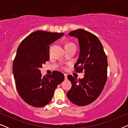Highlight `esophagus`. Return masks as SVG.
Returning a JSON list of instances; mask_svg holds the SVG:
<instances>
[{
	"instance_id": "obj_1",
	"label": "esophagus",
	"mask_w": 128,
	"mask_h": 128,
	"mask_svg": "<svg viewBox=\"0 0 128 128\" xmlns=\"http://www.w3.org/2000/svg\"><path fill=\"white\" fill-rule=\"evenodd\" d=\"M64 79H65V80H67V78H67L68 75L66 74H64Z\"/></svg>"
}]
</instances>
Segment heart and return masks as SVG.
Listing matches in <instances>:
<instances>
[{"label":"heart","mask_w":128,"mask_h":128,"mask_svg":"<svg viewBox=\"0 0 128 128\" xmlns=\"http://www.w3.org/2000/svg\"><path fill=\"white\" fill-rule=\"evenodd\" d=\"M74 45V44H73L71 43V42H69V43H68V44H66L65 46H69V45Z\"/></svg>","instance_id":"obj_1"}]
</instances>
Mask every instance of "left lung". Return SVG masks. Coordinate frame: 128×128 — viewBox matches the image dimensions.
I'll return each instance as SVG.
<instances>
[{"mask_svg": "<svg viewBox=\"0 0 128 128\" xmlns=\"http://www.w3.org/2000/svg\"><path fill=\"white\" fill-rule=\"evenodd\" d=\"M68 35L78 40L79 56L74 68L76 72L84 71V75L78 80L68 75L72 87L66 96L73 104L85 106L95 101L104 88L107 78V58L95 35L83 29L72 31Z\"/></svg>", "mask_w": 128, "mask_h": 128, "instance_id": "left-lung-1", "label": "left lung"}]
</instances>
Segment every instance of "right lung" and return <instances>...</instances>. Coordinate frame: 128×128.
<instances>
[{"instance_id":"obj_1","label":"right lung","mask_w":128,"mask_h":128,"mask_svg":"<svg viewBox=\"0 0 128 128\" xmlns=\"http://www.w3.org/2000/svg\"><path fill=\"white\" fill-rule=\"evenodd\" d=\"M64 35L38 30L22 40L17 48L13 73L18 93L28 104L42 107L50 102L64 75L58 71L42 76L40 68L50 59V45Z\"/></svg>"}]
</instances>
